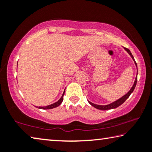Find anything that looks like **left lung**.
Wrapping results in <instances>:
<instances>
[{
  "label": "left lung",
  "instance_id": "1",
  "mask_svg": "<svg viewBox=\"0 0 152 152\" xmlns=\"http://www.w3.org/2000/svg\"><path fill=\"white\" fill-rule=\"evenodd\" d=\"M124 49H125V50H126V51H127V53H129V54L130 55L131 57L132 58L133 60L134 61V62H135V66H136V68H137V63L135 62V59H134V58H133L132 53H131L130 50H129V49L125 48H124ZM137 76H136L135 80V82H134V84H133V86L132 87V88H131V89L129 90V91L127 94H125L124 95V96H122L121 98H120L119 99L117 100V101H115V102H112V103H110V104H106V105H99V104H96L92 103V102H91V101H88V102H89L90 104L92 105V106H93L94 108H96V109H99V110H109V109H115V108H117V107H119L120 105H121V104L123 103V102H124L126 101V100H127V99H128L129 96H130V94H132V92H133V91H134V89H135V86H136V84H137Z\"/></svg>",
  "mask_w": 152,
  "mask_h": 152
}]
</instances>
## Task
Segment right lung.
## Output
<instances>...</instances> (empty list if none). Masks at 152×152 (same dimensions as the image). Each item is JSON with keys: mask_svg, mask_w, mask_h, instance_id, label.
<instances>
[{"mask_svg": "<svg viewBox=\"0 0 152 152\" xmlns=\"http://www.w3.org/2000/svg\"><path fill=\"white\" fill-rule=\"evenodd\" d=\"M64 92H65V91H64V92H63L62 96H61L60 99H59L57 102H54V103H53V104H50V105H48V106H45V107H36L38 108V109H53V108L58 107L59 106V105L61 104V102H62V101H63Z\"/></svg>", "mask_w": 152, "mask_h": 152, "instance_id": "add662e5", "label": "right lung"}]
</instances>
